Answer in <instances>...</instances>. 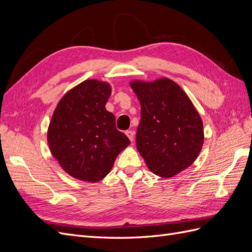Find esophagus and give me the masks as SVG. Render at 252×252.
I'll use <instances>...</instances> for the list:
<instances>
[{
	"label": "esophagus",
	"instance_id": "obj_1",
	"mask_svg": "<svg viewBox=\"0 0 252 252\" xmlns=\"http://www.w3.org/2000/svg\"><path fill=\"white\" fill-rule=\"evenodd\" d=\"M125 134L128 136V139H129V140H130L131 142H133V139H134V136H133V135H134V132H133L132 130H126V131H125Z\"/></svg>",
	"mask_w": 252,
	"mask_h": 252
}]
</instances>
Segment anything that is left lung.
<instances>
[{
    "mask_svg": "<svg viewBox=\"0 0 252 252\" xmlns=\"http://www.w3.org/2000/svg\"><path fill=\"white\" fill-rule=\"evenodd\" d=\"M130 86L141 103L136 148L148 168L161 178L188 168L204 143L203 122L188 95L167 78Z\"/></svg>",
    "mask_w": 252,
    "mask_h": 252,
    "instance_id": "left-lung-1",
    "label": "left lung"
}]
</instances>
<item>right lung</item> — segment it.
<instances>
[{"instance_id":"obj_1","label":"right lung","mask_w":252,"mask_h":252,"mask_svg":"<svg viewBox=\"0 0 252 252\" xmlns=\"http://www.w3.org/2000/svg\"><path fill=\"white\" fill-rule=\"evenodd\" d=\"M108 83L86 80L61 98L47 132L51 154L72 178L94 183L107 175L130 141L106 110Z\"/></svg>"}]
</instances>
